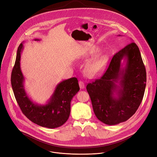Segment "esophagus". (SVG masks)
<instances>
[{
  "instance_id": "obj_1",
  "label": "esophagus",
  "mask_w": 157,
  "mask_h": 157,
  "mask_svg": "<svg viewBox=\"0 0 157 157\" xmlns=\"http://www.w3.org/2000/svg\"><path fill=\"white\" fill-rule=\"evenodd\" d=\"M79 87H80L81 89H83V88H85V83L83 82V81H79Z\"/></svg>"
}]
</instances>
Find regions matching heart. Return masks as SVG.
<instances>
[{
    "label": "heart",
    "instance_id": "1",
    "mask_svg": "<svg viewBox=\"0 0 157 157\" xmlns=\"http://www.w3.org/2000/svg\"><path fill=\"white\" fill-rule=\"evenodd\" d=\"M108 62V58L106 55H101L93 58L86 65V74L92 78L99 76L105 69Z\"/></svg>",
    "mask_w": 157,
    "mask_h": 157
}]
</instances>
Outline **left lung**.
Listing matches in <instances>:
<instances>
[{
    "mask_svg": "<svg viewBox=\"0 0 157 157\" xmlns=\"http://www.w3.org/2000/svg\"><path fill=\"white\" fill-rule=\"evenodd\" d=\"M146 85L145 66L138 46L132 42L115 54L104 74L88 83L86 90L95 116L106 124L115 125L137 110Z\"/></svg>",
    "mask_w": 157,
    "mask_h": 157,
    "instance_id": "1",
    "label": "left lung"
}]
</instances>
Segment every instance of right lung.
I'll list each match as a JSON object with an SVG mask.
<instances>
[{
	"label": "right lung",
	"mask_w": 157,
	"mask_h": 157,
	"mask_svg": "<svg viewBox=\"0 0 157 157\" xmlns=\"http://www.w3.org/2000/svg\"><path fill=\"white\" fill-rule=\"evenodd\" d=\"M23 48L21 43L11 77L13 93L20 109L27 118L40 126L55 128L62 126L69 117L71 100L79 90L77 78H72L58 83L45 105L34 103L25 90V79L20 69V55Z\"/></svg>",
	"instance_id": "right-lung-1"
}]
</instances>
